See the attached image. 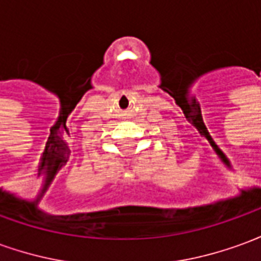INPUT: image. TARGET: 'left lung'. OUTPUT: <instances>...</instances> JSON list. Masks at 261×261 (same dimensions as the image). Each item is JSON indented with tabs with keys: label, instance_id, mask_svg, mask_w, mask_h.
<instances>
[{
	"label": "left lung",
	"instance_id": "8db88e82",
	"mask_svg": "<svg viewBox=\"0 0 261 261\" xmlns=\"http://www.w3.org/2000/svg\"><path fill=\"white\" fill-rule=\"evenodd\" d=\"M37 201H39V200H37Z\"/></svg>",
	"mask_w": 261,
	"mask_h": 261
}]
</instances>
